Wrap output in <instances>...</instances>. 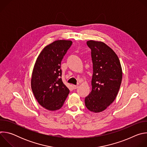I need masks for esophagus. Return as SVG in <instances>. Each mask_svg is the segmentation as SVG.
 Wrapping results in <instances>:
<instances>
[{"label": "esophagus", "mask_w": 147, "mask_h": 147, "mask_svg": "<svg viewBox=\"0 0 147 147\" xmlns=\"http://www.w3.org/2000/svg\"><path fill=\"white\" fill-rule=\"evenodd\" d=\"M78 87V86H77V85H76H76H73V88L74 90L77 89Z\"/></svg>", "instance_id": "obj_1"}]
</instances>
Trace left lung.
<instances>
[{
    "instance_id": "1",
    "label": "left lung",
    "mask_w": 147,
    "mask_h": 147,
    "mask_svg": "<svg viewBox=\"0 0 147 147\" xmlns=\"http://www.w3.org/2000/svg\"><path fill=\"white\" fill-rule=\"evenodd\" d=\"M93 64L92 91L85 98L87 108L98 113L115 99L122 80V69L115 52L102 42L88 40Z\"/></svg>"
}]
</instances>
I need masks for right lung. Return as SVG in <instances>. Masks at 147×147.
Here are the masks:
<instances>
[{"label":"right lung","mask_w":147,"mask_h":147,"mask_svg":"<svg viewBox=\"0 0 147 147\" xmlns=\"http://www.w3.org/2000/svg\"><path fill=\"white\" fill-rule=\"evenodd\" d=\"M71 45V40H56L44 48L36 60L31 88L38 103L48 110L60 109L69 94L61 78L60 65Z\"/></svg>","instance_id":"obj_1"}]
</instances>
